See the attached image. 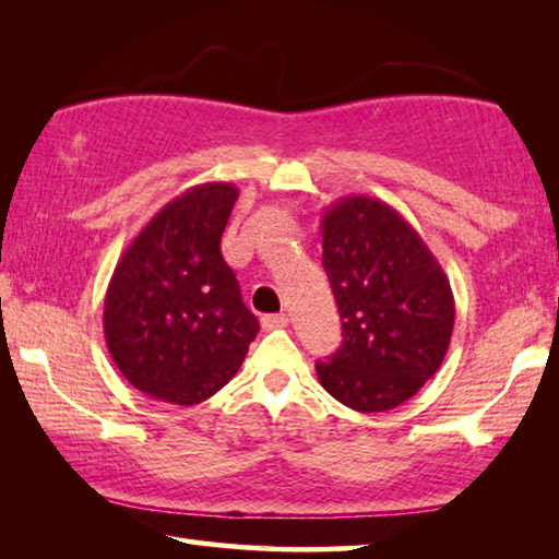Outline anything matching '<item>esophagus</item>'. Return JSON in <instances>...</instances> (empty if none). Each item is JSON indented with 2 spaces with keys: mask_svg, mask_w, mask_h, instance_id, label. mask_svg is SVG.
Wrapping results in <instances>:
<instances>
[{
  "mask_svg": "<svg viewBox=\"0 0 559 559\" xmlns=\"http://www.w3.org/2000/svg\"><path fill=\"white\" fill-rule=\"evenodd\" d=\"M261 326L264 329H283V326H288V314H266V317H261Z\"/></svg>",
  "mask_w": 559,
  "mask_h": 559,
  "instance_id": "34e87169",
  "label": "esophagus"
}]
</instances>
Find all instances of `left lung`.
<instances>
[{
    "instance_id": "left-lung-1",
    "label": "left lung",
    "mask_w": 559,
    "mask_h": 559,
    "mask_svg": "<svg viewBox=\"0 0 559 559\" xmlns=\"http://www.w3.org/2000/svg\"><path fill=\"white\" fill-rule=\"evenodd\" d=\"M322 264L343 346L317 362L331 396L384 413L418 394L449 350L454 293L418 230L374 197H341L322 216Z\"/></svg>"
}]
</instances>
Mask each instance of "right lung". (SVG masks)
<instances>
[{
	"instance_id": "obj_1",
	"label": "right lung",
	"mask_w": 559,
	"mask_h": 559,
	"mask_svg": "<svg viewBox=\"0 0 559 559\" xmlns=\"http://www.w3.org/2000/svg\"><path fill=\"white\" fill-rule=\"evenodd\" d=\"M206 182L168 201L115 266L103 329L117 370L141 394L194 406L230 382L259 334L221 237L237 201Z\"/></svg>"
}]
</instances>
